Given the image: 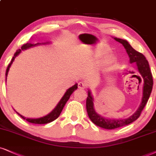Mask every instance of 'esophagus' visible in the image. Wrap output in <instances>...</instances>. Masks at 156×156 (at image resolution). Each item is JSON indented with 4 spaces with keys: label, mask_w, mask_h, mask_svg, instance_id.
Returning a JSON list of instances; mask_svg holds the SVG:
<instances>
[{
    "label": "esophagus",
    "mask_w": 156,
    "mask_h": 156,
    "mask_svg": "<svg viewBox=\"0 0 156 156\" xmlns=\"http://www.w3.org/2000/svg\"><path fill=\"white\" fill-rule=\"evenodd\" d=\"M85 87H86V84L85 83H84V82H80L78 83V87L80 88V89H84Z\"/></svg>",
    "instance_id": "1"
}]
</instances>
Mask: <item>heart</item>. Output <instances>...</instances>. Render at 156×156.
Segmentation results:
<instances>
[{"label": "heart", "instance_id": "b5f03b06", "mask_svg": "<svg viewBox=\"0 0 156 156\" xmlns=\"http://www.w3.org/2000/svg\"><path fill=\"white\" fill-rule=\"evenodd\" d=\"M108 52V50L106 48L98 49L97 51L95 52V57L96 58H101L102 56H103V55L106 54ZM113 59H114L113 55H110L105 59L104 63H105V64H109V63H111V62H112V61H113Z\"/></svg>", "mask_w": 156, "mask_h": 156}]
</instances>
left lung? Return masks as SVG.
<instances>
[{"instance_id":"1","label":"left lung","mask_w":156,"mask_h":156,"mask_svg":"<svg viewBox=\"0 0 156 156\" xmlns=\"http://www.w3.org/2000/svg\"><path fill=\"white\" fill-rule=\"evenodd\" d=\"M114 40L122 44L124 48L126 49V53L129 57V62L131 63L135 62L137 64L138 72L143 76L144 80L143 93V98H142V102L140 103V107L138 108V109L133 115H132L127 119H116L105 118V117H103L96 113L95 108H94L93 98L91 95L90 90H88V96L87 98V101H86V108H87L88 116L95 125L100 126V127L106 129H113L126 126V125L131 124L135 120H137L140 117L142 111L143 110L144 107L145 106L146 103L148 101L153 85V76H152L148 61L146 60L145 55L140 52L135 51L126 40L116 37H114Z\"/></svg>"}]
</instances>
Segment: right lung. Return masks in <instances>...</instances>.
<instances>
[{
	"instance_id": "1",
	"label": "right lung",
	"mask_w": 156,
	"mask_h": 156,
	"mask_svg": "<svg viewBox=\"0 0 156 156\" xmlns=\"http://www.w3.org/2000/svg\"><path fill=\"white\" fill-rule=\"evenodd\" d=\"M49 43L48 42V43H36V44H32V43H26L24 44V45H23L22 46V48H21V49H19L17 50L16 53H14V55H13L12 59H11V63H9V66H8L7 69H6V72H5V80H6V77H7V75H8V73H9V69H10V67L11 66V64H12L13 61H14L15 58H16L17 55H19V53L22 52V51H25V50L28 49V48H30L32 47H34V46H36V45H41V44H48ZM77 84H75L74 86H72V87H71L70 88H69L68 90H66V92L65 93L64 95L62 97V98L61 99V101H59V103H58L54 109H53V111H51V113H49L48 114H47L46 116H43V117H40V118H37V119H30V118H26V117L23 116L22 115L19 114L18 112H16L17 113V114H19V116L23 119H24V120H27L28 122H30V123H32V124H48V123H50L51 122H53V121H54L59 116V115L61 114V111H62L63 107H64L65 104L66 103V102L68 101V100L69 99V98H70V96L73 93V92L74 91V90H76L77 89Z\"/></svg>"
}]
</instances>
